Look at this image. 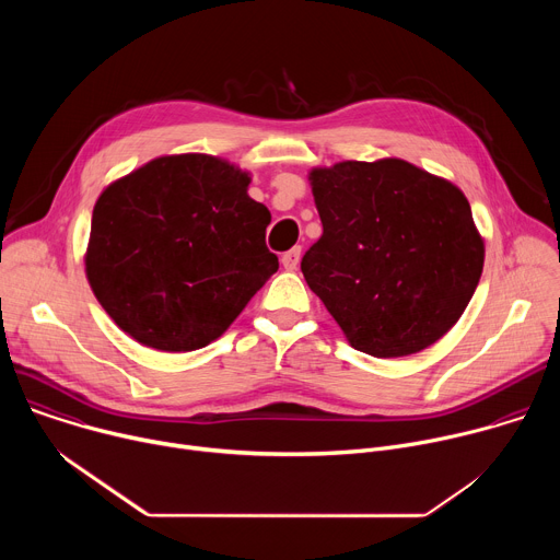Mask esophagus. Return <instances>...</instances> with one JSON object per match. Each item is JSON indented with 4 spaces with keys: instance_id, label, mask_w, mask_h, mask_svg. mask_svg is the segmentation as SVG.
<instances>
[{
    "instance_id": "esophagus-1",
    "label": "esophagus",
    "mask_w": 560,
    "mask_h": 560,
    "mask_svg": "<svg viewBox=\"0 0 560 560\" xmlns=\"http://www.w3.org/2000/svg\"><path fill=\"white\" fill-rule=\"evenodd\" d=\"M299 259H301V248H292V250H288V253L281 257V264H283L285 270H296Z\"/></svg>"
}]
</instances>
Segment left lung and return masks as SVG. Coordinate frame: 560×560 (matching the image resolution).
<instances>
[{
    "mask_svg": "<svg viewBox=\"0 0 560 560\" xmlns=\"http://www.w3.org/2000/svg\"><path fill=\"white\" fill-rule=\"evenodd\" d=\"M307 179L324 234L301 272L348 343L394 359L447 335L486 261L463 190L396 156L312 168Z\"/></svg>",
    "mask_w": 560,
    "mask_h": 560,
    "instance_id": "1",
    "label": "left lung"
}]
</instances>
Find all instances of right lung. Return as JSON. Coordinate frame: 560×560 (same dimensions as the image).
Segmentation results:
<instances>
[{"instance_id":"1","label":"right lung","mask_w":560,"mask_h":560,"mask_svg":"<svg viewBox=\"0 0 560 560\" xmlns=\"http://www.w3.org/2000/svg\"><path fill=\"white\" fill-rule=\"evenodd\" d=\"M228 159L164 154L104 188L91 221L89 283L137 343L190 352L219 339L279 270L270 210Z\"/></svg>"}]
</instances>
